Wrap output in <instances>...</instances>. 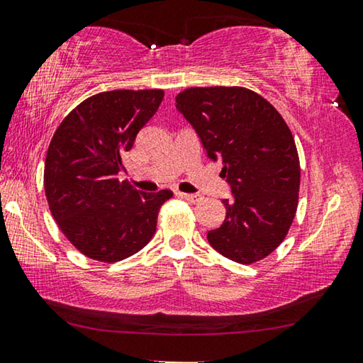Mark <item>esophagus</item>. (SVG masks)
Instances as JSON below:
<instances>
[{
	"label": "esophagus",
	"instance_id": "1",
	"mask_svg": "<svg viewBox=\"0 0 363 363\" xmlns=\"http://www.w3.org/2000/svg\"><path fill=\"white\" fill-rule=\"evenodd\" d=\"M176 196H179L182 199H186L187 202H192V203H197L202 200V197L197 196V194H184V192H176Z\"/></svg>",
	"mask_w": 363,
	"mask_h": 363
}]
</instances>
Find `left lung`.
I'll return each mask as SVG.
<instances>
[{"label": "left lung", "instance_id": "obj_1", "mask_svg": "<svg viewBox=\"0 0 363 363\" xmlns=\"http://www.w3.org/2000/svg\"><path fill=\"white\" fill-rule=\"evenodd\" d=\"M176 109L196 130L205 153L223 164L231 199L226 216L207 240L221 256L252 264L269 256L294 221L300 161L295 140L272 104L246 88H189Z\"/></svg>", "mask_w": 363, "mask_h": 363}]
</instances>
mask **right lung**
<instances>
[{
  "mask_svg": "<svg viewBox=\"0 0 363 363\" xmlns=\"http://www.w3.org/2000/svg\"><path fill=\"white\" fill-rule=\"evenodd\" d=\"M161 89L96 94L65 117L47 151L45 196L72 245L94 261L117 262L148 245L171 191L145 194L127 181L123 155L163 101Z\"/></svg>",
  "mask_w": 363,
  "mask_h": 363,
  "instance_id": "right-lung-1",
  "label": "right lung"
}]
</instances>
